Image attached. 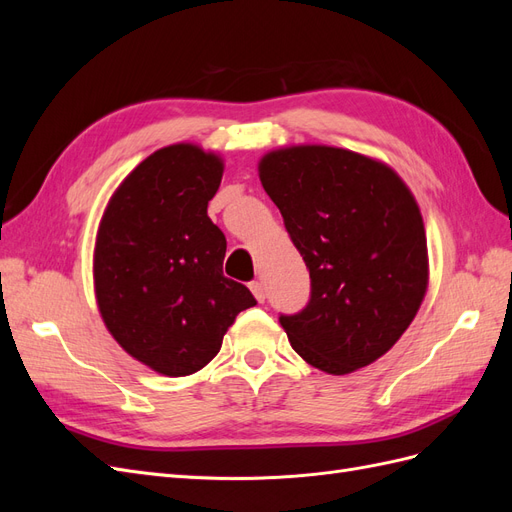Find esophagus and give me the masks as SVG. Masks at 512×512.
Listing matches in <instances>:
<instances>
[{
  "label": "esophagus",
  "mask_w": 512,
  "mask_h": 512,
  "mask_svg": "<svg viewBox=\"0 0 512 512\" xmlns=\"http://www.w3.org/2000/svg\"><path fill=\"white\" fill-rule=\"evenodd\" d=\"M250 290H252V294H254L258 303H265L267 292H265V286H262V282H252V284H250Z\"/></svg>",
  "instance_id": "34e87169"
}]
</instances>
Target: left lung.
Here are the masks:
<instances>
[{
	"mask_svg": "<svg viewBox=\"0 0 512 512\" xmlns=\"http://www.w3.org/2000/svg\"><path fill=\"white\" fill-rule=\"evenodd\" d=\"M258 175L312 280L301 312L280 316L290 346L333 376L374 363L427 290L425 226L408 185L382 162L327 145L271 151Z\"/></svg>",
	"mask_w": 512,
	"mask_h": 512,
	"instance_id": "left-lung-1",
	"label": "left lung"
}]
</instances>
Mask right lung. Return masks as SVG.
I'll return each mask as SVG.
<instances>
[{"instance_id":"add662e5","label":"right lung","mask_w":512,"mask_h":512,"mask_svg":"<svg viewBox=\"0 0 512 512\" xmlns=\"http://www.w3.org/2000/svg\"><path fill=\"white\" fill-rule=\"evenodd\" d=\"M222 158L179 143L151 153L108 200L94 252L96 299L106 329L136 361L179 378L222 348L254 294L222 271L226 237L207 205Z\"/></svg>"}]
</instances>
